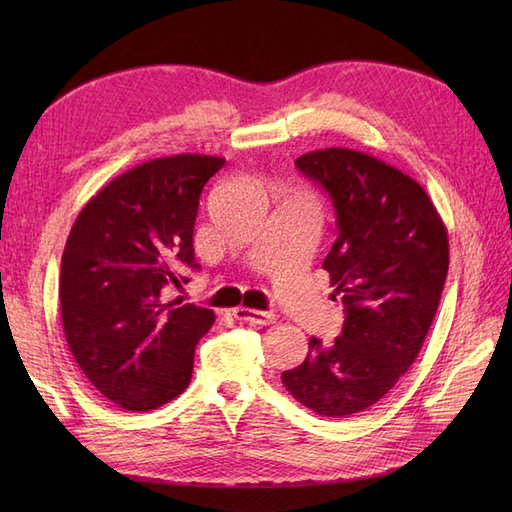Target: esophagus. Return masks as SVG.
Returning <instances> with one entry per match:
<instances>
[{"label": "esophagus", "instance_id": "esophagus-1", "mask_svg": "<svg viewBox=\"0 0 512 512\" xmlns=\"http://www.w3.org/2000/svg\"><path fill=\"white\" fill-rule=\"evenodd\" d=\"M232 316L241 322H252V324H262V327H267V324L275 322V314L273 312H262V309H250V307H237L232 309Z\"/></svg>", "mask_w": 512, "mask_h": 512}]
</instances>
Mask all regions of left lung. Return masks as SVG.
<instances>
[{"instance_id": "8db88e82", "label": "left lung", "mask_w": 512, "mask_h": 512, "mask_svg": "<svg viewBox=\"0 0 512 512\" xmlns=\"http://www.w3.org/2000/svg\"><path fill=\"white\" fill-rule=\"evenodd\" d=\"M294 164L333 200L337 239L322 267L346 320L333 344L309 339L282 382L305 408L342 418L374 406L421 352L448 273L446 226L421 185L363 151L318 149Z\"/></svg>"}]
</instances>
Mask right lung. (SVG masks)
<instances>
[{"instance_id": "1", "label": "right lung", "mask_w": 512, "mask_h": 512, "mask_svg": "<svg viewBox=\"0 0 512 512\" xmlns=\"http://www.w3.org/2000/svg\"><path fill=\"white\" fill-rule=\"evenodd\" d=\"M224 158L179 153L119 175L76 218L61 256L59 303L74 361L123 410L149 412L188 389L194 348L215 320L207 307L166 301L188 282L205 183Z\"/></svg>"}]
</instances>
